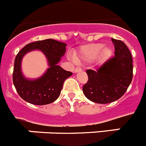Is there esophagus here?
I'll use <instances>...</instances> for the list:
<instances>
[{"label": "esophagus", "instance_id": "esophagus-1", "mask_svg": "<svg viewBox=\"0 0 146 146\" xmlns=\"http://www.w3.org/2000/svg\"><path fill=\"white\" fill-rule=\"evenodd\" d=\"M81 71H82V69H81L80 68H79V67H77V68L74 69V73H77V72H81Z\"/></svg>", "mask_w": 146, "mask_h": 146}]
</instances>
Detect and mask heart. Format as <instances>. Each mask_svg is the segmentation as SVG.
I'll return each instance as SVG.
<instances>
[{
  "instance_id": "heart-1",
  "label": "heart",
  "mask_w": 146,
  "mask_h": 146,
  "mask_svg": "<svg viewBox=\"0 0 146 146\" xmlns=\"http://www.w3.org/2000/svg\"><path fill=\"white\" fill-rule=\"evenodd\" d=\"M111 47L104 46L102 43H91L82 45L74 52L73 58L77 64H87L96 60L99 65L104 64L113 56Z\"/></svg>"
}]
</instances>
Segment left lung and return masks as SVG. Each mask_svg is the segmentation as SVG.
Here are the masks:
<instances>
[{
  "label": "left lung",
  "mask_w": 146,
  "mask_h": 146,
  "mask_svg": "<svg viewBox=\"0 0 146 146\" xmlns=\"http://www.w3.org/2000/svg\"><path fill=\"white\" fill-rule=\"evenodd\" d=\"M115 56L96 71L88 69V81L82 91L90 101L108 104L116 101L126 91L132 80L133 65L131 52L122 41L111 38Z\"/></svg>",
  "instance_id": "8db88e82"
}]
</instances>
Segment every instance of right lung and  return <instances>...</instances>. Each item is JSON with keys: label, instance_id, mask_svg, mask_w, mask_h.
<instances>
[{"label": "right lung", "instance_id": "right-lung-1", "mask_svg": "<svg viewBox=\"0 0 146 146\" xmlns=\"http://www.w3.org/2000/svg\"><path fill=\"white\" fill-rule=\"evenodd\" d=\"M66 47V43L48 38L28 44L18 52L15 60L13 82L22 99L31 104L44 105L58 98L64 82L72 75V72H67L58 65L65 55ZM36 49L43 52L49 68L40 78L28 79L21 72V60L25 54Z\"/></svg>", "mask_w": 146, "mask_h": 146}]
</instances>
